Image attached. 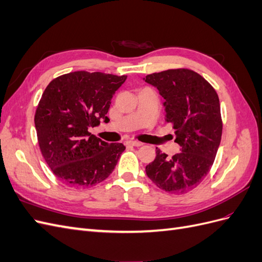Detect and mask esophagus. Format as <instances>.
Here are the masks:
<instances>
[{
  "label": "esophagus",
  "mask_w": 262,
  "mask_h": 262,
  "mask_svg": "<svg viewBox=\"0 0 262 262\" xmlns=\"http://www.w3.org/2000/svg\"><path fill=\"white\" fill-rule=\"evenodd\" d=\"M125 144L126 145H130V146H141V145H143V143H142V142H139V141H126Z\"/></svg>",
  "instance_id": "obj_1"
}]
</instances>
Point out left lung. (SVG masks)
Returning <instances> with one entry per match:
<instances>
[{
  "label": "left lung",
  "instance_id": "1",
  "mask_svg": "<svg viewBox=\"0 0 262 262\" xmlns=\"http://www.w3.org/2000/svg\"><path fill=\"white\" fill-rule=\"evenodd\" d=\"M144 80L165 99V120L175 129V142L181 146L171 157L156 148L146 175L166 192L186 193L205 178L215 160L223 130L217 93L189 69L162 71Z\"/></svg>",
  "mask_w": 262,
  "mask_h": 262
}]
</instances>
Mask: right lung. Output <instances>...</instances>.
<instances>
[{"label": "right lung", "instance_id": "obj_1", "mask_svg": "<svg viewBox=\"0 0 262 262\" xmlns=\"http://www.w3.org/2000/svg\"><path fill=\"white\" fill-rule=\"evenodd\" d=\"M126 80L76 71L52 80L35 113L38 144L55 177L71 187H92L109 177L125 149L89 132L107 120L116 91Z\"/></svg>", "mask_w": 262, "mask_h": 262}]
</instances>
